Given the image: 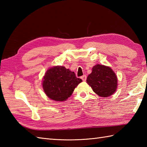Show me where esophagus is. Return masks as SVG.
I'll return each mask as SVG.
<instances>
[{
    "label": "esophagus",
    "instance_id": "1",
    "mask_svg": "<svg viewBox=\"0 0 147 147\" xmlns=\"http://www.w3.org/2000/svg\"><path fill=\"white\" fill-rule=\"evenodd\" d=\"M81 78L82 79V80L83 81V82H85V81L86 80V75H83V76H82V77H81Z\"/></svg>",
    "mask_w": 147,
    "mask_h": 147
}]
</instances>
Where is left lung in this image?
<instances>
[{"label":"left lung","instance_id":"left-lung-1","mask_svg":"<svg viewBox=\"0 0 147 147\" xmlns=\"http://www.w3.org/2000/svg\"><path fill=\"white\" fill-rule=\"evenodd\" d=\"M86 83L96 95L101 97H108L116 91L117 78L110 67L96 64L87 77Z\"/></svg>","mask_w":147,"mask_h":147}]
</instances>
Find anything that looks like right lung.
Returning a JSON list of instances; mask_svg holds the SVG:
<instances>
[{"instance_id": "obj_1", "label": "right lung", "mask_w": 147, "mask_h": 147, "mask_svg": "<svg viewBox=\"0 0 147 147\" xmlns=\"http://www.w3.org/2000/svg\"><path fill=\"white\" fill-rule=\"evenodd\" d=\"M82 82L75 73L64 66L49 68L42 80V88L46 95L53 100L63 102L70 97L76 87Z\"/></svg>"}]
</instances>
